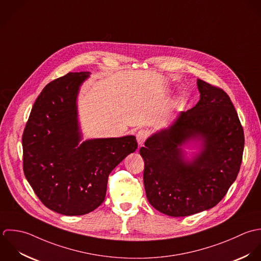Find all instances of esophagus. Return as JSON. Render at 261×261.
Segmentation results:
<instances>
[{
  "label": "esophagus",
  "mask_w": 261,
  "mask_h": 261,
  "mask_svg": "<svg viewBox=\"0 0 261 261\" xmlns=\"http://www.w3.org/2000/svg\"><path fill=\"white\" fill-rule=\"evenodd\" d=\"M149 137V132L146 129H141L138 132L137 134V141L139 146H143L147 140V138Z\"/></svg>",
  "instance_id": "34e87169"
}]
</instances>
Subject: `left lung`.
Here are the masks:
<instances>
[{"label": "left lung", "mask_w": 261, "mask_h": 261, "mask_svg": "<svg viewBox=\"0 0 261 261\" xmlns=\"http://www.w3.org/2000/svg\"><path fill=\"white\" fill-rule=\"evenodd\" d=\"M199 101L152 134L140 154L147 198L157 211L186 217L217 205L239 173L244 132L226 92L197 79ZM195 149L191 154L185 149Z\"/></svg>", "instance_id": "left-lung-1"}]
</instances>
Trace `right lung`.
<instances>
[{
  "instance_id": "right-lung-1",
  "label": "right lung",
  "mask_w": 261,
  "mask_h": 261,
  "mask_svg": "<svg viewBox=\"0 0 261 261\" xmlns=\"http://www.w3.org/2000/svg\"><path fill=\"white\" fill-rule=\"evenodd\" d=\"M89 77L69 73L43 88L22 137L27 181L46 207L65 216L97 208L110 172L138 148L135 136L82 142L78 96Z\"/></svg>"
}]
</instances>
